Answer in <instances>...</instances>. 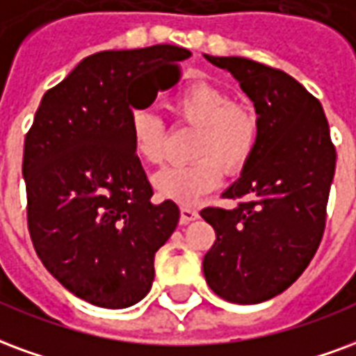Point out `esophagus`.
Wrapping results in <instances>:
<instances>
[{
	"instance_id": "esophagus-1",
	"label": "esophagus",
	"mask_w": 356,
	"mask_h": 356,
	"mask_svg": "<svg viewBox=\"0 0 356 356\" xmlns=\"http://www.w3.org/2000/svg\"><path fill=\"white\" fill-rule=\"evenodd\" d=\"M197 218H199V212H197L195 209L181 204L180 207V224H189V222H195Z\"/></svg>"
}]
</instances>
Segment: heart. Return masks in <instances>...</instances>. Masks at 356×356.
<instances>
[{"label":"heart","instance_id":"obj_1","mask_svg":"<svg viewBox=\"0 0 356 356\" xmlns=\"http://www.w3.org/2000/svg\"><path fill=\"white\" fill-rule=\"evenodd\" d=\"M178 123L197 129L188 165L168 167L153 178L157 193L176 203H197L216 188L225 172H238L252 157L260 138V115L252 104L233 102L210 83H193L178 90L168 104ZM134 153L146 165L165 159L167 124L152 110L131 113Z\"/></svg>","mask_w":356,"mask_h":356}]
</instances>
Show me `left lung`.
Instances as JSON below:
<instances>
[{
	"label": "left lung",
	"instance_id": "left-lung-1",
	"mask_svg": "<svg viewBox=\"0 0 356 356\" xmlns=\"http://www.w3.org/2000/svg\"><path fill=\"white\" fill-rule=\"evenodd\" d=\"M235 77L260 115V138L224 197L235 209L201 210L216 241L204 279L232 303H260L284 292L313 260L326 225L336 147L323 106L294 77L243 56H210Z\"/></svg>",
	"mask_w": 356,
	"mask_h": 356
}]
</instances>
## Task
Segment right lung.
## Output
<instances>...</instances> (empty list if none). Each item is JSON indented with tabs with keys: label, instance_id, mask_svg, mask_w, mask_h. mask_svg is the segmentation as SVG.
<instances>
[{
	"label": "right lung",
	"instance_id": "right-lung-1",
	"mask_svg": "<svg viewBox=\"0 0 356 356\" xmlns=\"http://www.w3.org/2000/svg\"><path fill=\"white\" fill-rule=\"evenodd\" d=\"M188 49L153 45L83 58L49 89L26 134L22 176L33 248L62 286L85 302L123 309L152 288L155 252L178 225L134 153L132 110L180 79ZM173 75L163 78L161 69Z\"/></svg>",
	"mask_w": 356,
	"mask_h": 356
}]
</instances>
